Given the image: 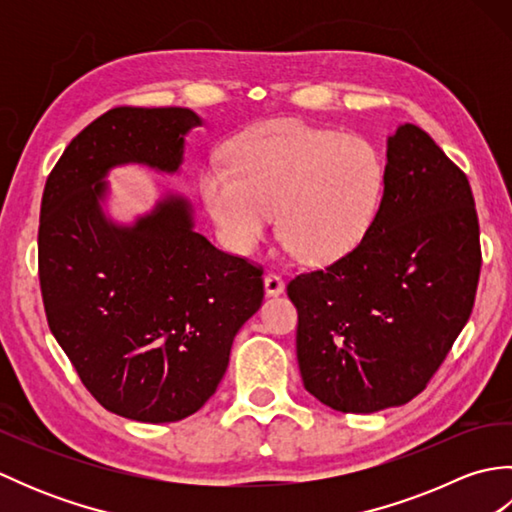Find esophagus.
I'll return each instance as SVG.
<instances>
[{"mask_svg":"<svg viewBox=\"0 0 512 512\" xmlns=\"http://www.w3.org/2000/svg\"><path fill=\"white\" fill-rule=\"evenodd\" d=\"M264 288H266V295H281V292L286 290V284H284V279H281V275L268 273L264 277Z\"/></svg>","mask_w":512,"mask_h":512,"instance_id":"1","label":"esophagus"}]
</instances>
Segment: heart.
I'll return each instance as SVG.
<instances>
[{"label": "heart", "mask_w": 512, "mask_h": 512, "mask_svg": "<svg viewBox=\"0 0 512 512\" xmlns=\"http://www.w3.org/2000/svg\"><path fill=\"white\" fill-rule=\"evenodd\" d=\"M211 162L200 191L222 242L253 253L275 222L308 262H336L372 231L385 195V162L367 138L270 121L239 134Z\"/></svg>", "instance_id": "b5f03b06"}]
</instances>
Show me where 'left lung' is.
I'll return each instance as SVG.
<instances>
[{
	"label": "left lung",
	"instance_id": "obj_1",
	"mask_svg": "<svg viewBox=\"0 0 512 512\" xmlns=\"http://www.w3.org/2000/svg\"><path fill=\"white\" fill-rule=\"evenodd\" d=\"M480 268L469 178L424 129L400 125L372 231L288 284L303 387L343 413L416 398L471 317Z\"/></svg>",
	"mask_w": 512,
	"mask_h": 512
}]
</instances>
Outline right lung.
Returning a JSON list of instances; mask_svg holds the SVG:
<instances>
[{"instance_id":"obj_1","label":"right lung","mask_w":512,"mask_h":512,"mask_svg":"<svg viewBox=\"0 0 512 512\" xmlns=\"http://www.w3.org/2000/svg\"><path fill=\"white\" fill-rule=\"evenodd\" d=\"M187 107H114L72 138L41 198L39 284L50 332L85 389L118 416L176 422L209 400L239 328L262 306V268L193 231L182 195L132 226L101 200L116 165L176 173Z\"/></svg>"}]
</instances>
